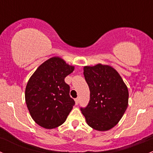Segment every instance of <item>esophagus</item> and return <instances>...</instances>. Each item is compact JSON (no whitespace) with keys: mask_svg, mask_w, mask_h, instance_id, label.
Wrapping results in <instances>:
<instances>
[{"mask_svg":"<svg viewBox=\"0 0 153 153\" xmlns=\"http://www.w3.org/2000/svg\"><path fill=\"white\" fill-rule=\"evenodd\" d=\"M75 104H78V103H79V98H75Z\"/></svg>","mask_w":153,"mask_h":153,"instance_id":"1","label":"esophagus"}]
</instances>
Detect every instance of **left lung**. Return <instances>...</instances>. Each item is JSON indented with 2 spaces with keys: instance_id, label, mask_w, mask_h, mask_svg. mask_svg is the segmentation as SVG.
I'll return each mask as SVG.
<instances>
[{
  "instance_id": "left-lung-1",
  "label": "left lung",
  "mask_w": 153,
  "mask_h": 153,
  "mask_svg": "<svg viewBox=\"0 0 153 153\" xmlns=\"http://www.w3.org/2000/svg\"><path fill=\"white\" fill-rule=\"evenodd\" d=\"M84 75L90 99L81 110L87 124L98 131H107L121 119L128 106L127 86L118 72L109 65L85 66Z\"/></svg>"
}]
</instances>
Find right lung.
I'll list each match as a JSON object with an SVG mask.
<instances>
[{"label": "right lung", "mask_w": 153, "mask_h": 153, "mask_svg": "<svg viewBox=\"0 0 153 153\" xmlns=\"http://www.w3.org/2000/svg\"><path fill=\"white\" fill-rule=\"evenodd\" d=\"M75 69L60 57H52L37 68L27 82L25 100L31 117L51 129L64 124L75 105L64 78Z\"/></svg>", "instance_id": "add662e5"}]
</instances>
